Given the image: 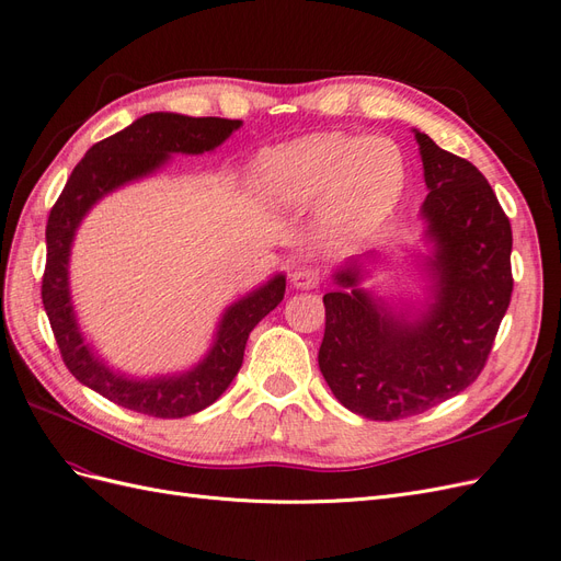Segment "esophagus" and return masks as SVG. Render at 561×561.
<instances>
[{
	"label": "esophagus",
	"instance_id": "esophagus-1",
	"mask_svg": "<svg viewBox=\"0 0 561 561\" xmlns=\"http://www.w3.org/2000/svg\"><path fill=\"white\" fill-rule=\"evenodd\" d=\"M290 283L297 287V290H311V287H316L320 283V271L311 268V266L295 268L290 276Z\"/></svg>",
	"mask_w": 561,
	"mask_h": 561
}]
</instances>
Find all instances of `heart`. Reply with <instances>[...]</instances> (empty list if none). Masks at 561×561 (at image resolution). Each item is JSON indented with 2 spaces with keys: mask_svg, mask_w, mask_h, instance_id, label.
<instances>
[{
  "mask_svg": "<svg viewBox=\"0 0 561 561\" xmlns=\"http://www.w3.org/2000/svg\"><path fill=\"white\" fill-rule=\"evenodd\" d=\"M250 184L278 210L322 203V225L336 241L381 227L402 198L407 161L388 138L325 133L266 149L250 165Z\"/></svg>",
  "mask_w": 561,
  "mask_h": 561,
  "instance_id": "obj_1",
  "label": "heart"
}]
</instances>
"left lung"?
Returning <instances> with one entry per match:
<instances>
[{"mask_svg":"<svg viewBox=\"0 0 561 561\" xmlns=\"http://www.w3.org/2000/svg\"><path fill=\"white\" fill-rule=\"evenodd\" d=\"M428 196L421 206L426 297H379L365 264L339 266L325 301L318 365L334 398L371 421L431 410L466 390L482 371L513 295V229L484 175L414 130Z\"/></svg>","mask_w":561,"mask_h":561,"instance_id":"left-lung-1","label":"left lung"}]
</instances>
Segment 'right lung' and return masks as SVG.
I'll return each instance as SVG.
<instances>
[{
  "label": "right lung",
  "instance_id": "right-lung-1",
  "mask_svg": "<svg viewBox=\"0 0 561 561\" xmlns=\"http://www.w3.org/2000/svg\"><path fill=\"white\" fill-rule=\"evenodd\" d=\"M243 122L219 116H184L151 112L93 145L67 180L46 225V271L42 299L62 360L72 377L126 410L159 419H182L210 407L239 375L243 351L254 325L274 311L285 295V274L233 301L217 322L213 344L203 358L175 375L149 379L110 367L87 342L70 293V254L83 217L107 194L154 175L173 154L198 157L215 151Z\"/></svg>",
  "mask_w": 561,
  "mask_h": 561
}]
</instances>
